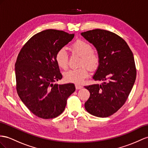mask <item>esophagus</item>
<instances>
[{
	"instance_id": "1",
	"label": "esophagus",
	"mask_w": 148,
	"mask_h": 148,
	"mask_svg": "<svg viewBox=\"0 0 148 148\" xmlns=\"http://www.w3.org/2000/svg\"><path fill=\"white\" fill-rule=\"evenodd\" d=\"M82 88V86L81 85H79V84H75V89H80Z\"/></svg>"
}]
</instances>
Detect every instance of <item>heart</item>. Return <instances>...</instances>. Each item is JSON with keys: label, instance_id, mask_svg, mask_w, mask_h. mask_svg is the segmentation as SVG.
<instances>
[{"label": "heart", "instance_id": "obj_1", "mask_svg": "<svg viewBox=\"0 0 148 148\" xmlns=\"http://www.w3.org/2000/svg\"><path fill=\"white\" fill-rule=\"evenodd\" d=\"M71 51L74 54L82 58L81 66L86 65L90 69H94L99 62V56L97 52L92 51L91 44L84 40H77L71 45ZM56 61L58 66L63 69H67L68 66V55L66 50L62 48L57 51ZM88 68L83 66L76 69H70L64 74L66 80L69 82L81 83L88 76Z\"/></svg>", "mask_w": 148, "mask_h": 148}]
</instances>
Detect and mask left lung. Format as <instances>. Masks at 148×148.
Listing matches in <instances>:
<instances>
[{
  "label": "left lung",
  "mask_w": 148,
  "mask_h": 148,
  "mask_svg": "<svg viewBox=\"0 0 148 148\" xmlns=\"http://www.w3.org/2000/svg\"><path fill=\"white\" fill-rule=\"evenodd\" d=\"M81 34L96 47L99 56L92 78L103 81L84 86L90 92L85 108L94 116H110L124 105L135 82L133 54L126 41L110 31L97 29Z\"/></svg>",
  "instance_id": "left-lung-1"
}]
</instances>
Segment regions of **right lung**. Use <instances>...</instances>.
Here are the masks:
<instances>
[{"instance_id":"1","label":"right lung","mask_w":148,"mask_h":148,"mask_svg":"<svg viewBox=\"0 0 148 148\" xmlns=\"http://www.w3.org/2000/svg\"><path fill=\"white\" fill-rule=\"evenodd\" d=\"M74 37V34L62 31L45 30L32 36L18 53L15 64L17 94L26 107L40 118L59 116L75 91L73 83H53L62 77L56 52Z\"/></svg>"}]
</instances>
